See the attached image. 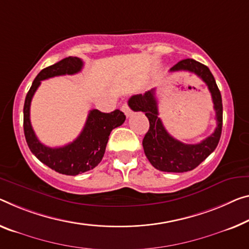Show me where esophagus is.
Here are the masks:
<instances>
[{"label": "esophagus", "instance_id": "obj_1", "mask_svg": "<svg viewBox=\"0 0 249 249\" xmlns=\"http://www.w3.org/2000/svg\"><path fill=\"white\" fill-rule=\"evenodd\" d=\"M121 110L124 112V114H125V116H127V117H130V116H131V114H132V111H131V110H130L129 106L127 105V103H124V105L122 106Z\"/></svg>", "mask_w": 249, "mask_h": 249}]
</instances>
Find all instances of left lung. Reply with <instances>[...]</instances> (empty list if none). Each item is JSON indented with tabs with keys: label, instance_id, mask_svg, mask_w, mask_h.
I'll return each instance as SVG.
<instances>
[{
	"label": "left lung",
	"instance_id": "1",
	"mask_svg": "<svg viewBox=\"0 0 249 249\" xmlns=\"http://www.w3.org/2000/svg\"><path fill=\"white\" fill-rule=\"evenodd\" d=\"M188 71L204 81L212 93L213 109L216 112L217 127L212 135L199 143L188 144L171 137L158 112L156 89L144 94H137L129 99V106L133 111H142L149 120V130L142 140L144 155L156 169L166 173H186L196 168L215 150L221 136L223 128V102L215 78L208 67L194 59L179 61L170 69V72Z\"/></svg>",
	"mask_w": 249,
	"mask_h": 249
}]
</instances>
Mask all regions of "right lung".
<instances>
[{
	"mask_svg": "<svg viewBox=\"0 0 249 249\" xmlns=\"http://www.w3.org/2000/svg\"><path fill=\"white\" fill-rule=\"evenodd\" d=\"M83 61L76 56H69L42 70L34 79L23 109V128L26 143L32 154L56 173L76 176L97 167L105 155L110 132L119 127L125 120L124 113L114 110L110 113L91 110L88 114L85 127L75 140L63 147L50 148L37 139L30 121V106L34 93L42 80L58 75L75 74L82 70Z\"/></svg>",
	"mask_w": 249,
	"mask_h": 249,
	"instance_id": "right-lung-1",
	"label": "right lung"
}]
</instances>
